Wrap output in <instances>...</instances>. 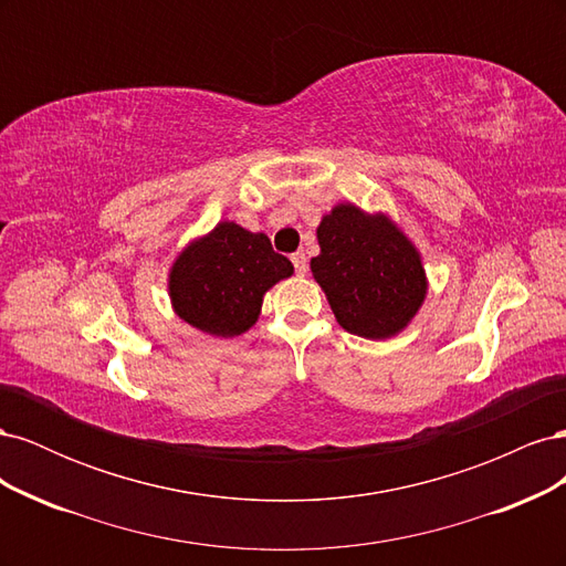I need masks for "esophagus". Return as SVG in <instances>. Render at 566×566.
<instances>
[{
	"instance_id": "obj_1",
	"label": "esophagus",
	"mask_w": 566,
	"mask_h": 566,
	"mask_svg": "<svg viewBox=\"0 0 566 566\" xmlns=\"http://www.w3.org/2000/svg\"><path fill=\"white\" fill-rule=\"evenodd\" d=\"M293 264H295L297 276H304L306 269H310V264H306V256H304V252H295V254H293Z\"/></svg>"
}]
</instances>
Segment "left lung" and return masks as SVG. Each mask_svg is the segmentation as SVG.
<instances>
[{"instance_id":"1","label":"left lung","mask_w":566,"mask_h":566,"mask_svg":"<svg viewBox=\"0 0 566 566\" xmlns=\"http://www.w3.org/2000/svg\"><path fill=\"white\" fill-rule=\"evenodd\" d=\"M312 273L337 323L352 335L387 339L413 321L427 295L420 252L387 214L339 202L316 229Z\"/></svg>"}]
</instances>
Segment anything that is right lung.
Wrapping results in <instances>:
<instances>
[{
    "label": "right lung",
    "mask_w": 566,
    "mask_h": 566,
    "mask_svg": "<svg viewBox=\"0 0 566 566\" xmlns=\"http://www.w3.org/2000/svg\"><path fill=\"white\" fill-rule=\"evenodd\" d=\"M293 271V262L273 252L264 233L219 221L175 260L169 297L188 325L214 337H235L260 318L266 290Z\"/></svg>",
    "instance_id": "obj_1"
}]
</instances>
